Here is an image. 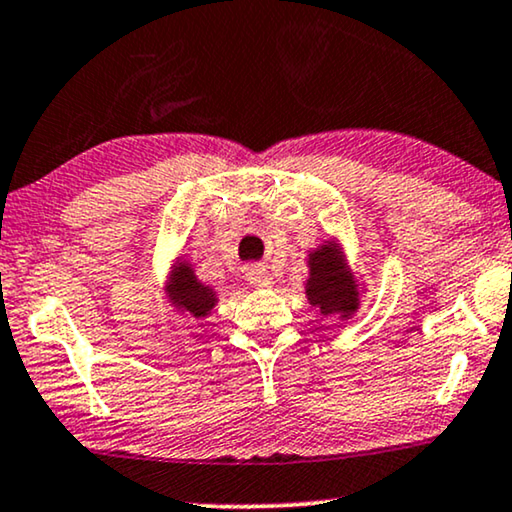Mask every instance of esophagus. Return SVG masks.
<instances>
[{"mask_svg":"<svg viewBox=\"0 0 512 512\" xmlns=\"http://www.w3.org/2000/svg\"><path fill=\"white\" fill-rule=\"evenodd\" d=\"M248 281H250V285H255V288H271V283H274V276L269 274L267 267L257 264V267L248 269Z\"/></svg>","mask_w":512,"mask_h":512,"instance_id":"esophagus-1","label":"esophagus"}]
</instances>
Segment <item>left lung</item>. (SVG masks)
<instances>
[{
  "instance_id": "1",
  "label": "left lung",
  "mask_w": 512,
  "mask_h": 512,
  "mask_svg": "<svg viewBox=\"0 0 512 512\" xmlns=\"http://www.w3.org/2000/svg\"><path fill=\"white\" fill-rule=\"evenodd\" d=\"M309 276L304 281V292L311 309L323 318L349 320L358 313L363 302L365 283L351 269L349 257L337 238H327L306 255Z\"/></svg>"
}]
</instances>
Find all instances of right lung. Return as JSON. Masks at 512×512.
<instances>
[{
  "label": "right lung",
  "mask_w": 512,
  "mask_h": 512,
  "mask_svg": "<svg viewBox=\"0 0 512 512\" xmlns=\"http://www.w3.org/2000/svg\"><path fill=\"white\" fill-rule=\"evenodd\" d=\"M166 299L170 306L180 313V316H189L196 320L208 318L213 313L217 299V292L199 281L196 276L194 264L187 257H175L170 274L166 276Z\"/></svg>",
  "instance_id": "add662e5"
}]
</instances>
